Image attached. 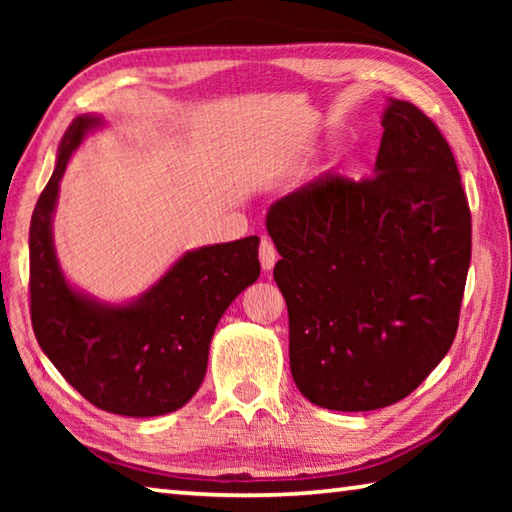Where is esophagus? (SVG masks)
I'll use <instances>...</instances> for the list:
<instances>
[{"label": "esophagus", "mask_w": 512, "mask_h": 512, "mask_svg": "<svg viewBox=\"0 0 512 512\" xmlns=\"http://www.w3.org/2000/svg\"><path fill=\"white\" fill-rule=\"evenodd\" d=\"M277 262V250L273 246L271 239H262V244H259V264H262L264 271H271Z\"/></svg>", "instance_id": "34e87169"}]
</instances>
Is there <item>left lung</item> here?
<instances>
[{"mask_svg": "<svg viewBox=\"0 0 512 512\" xmlns=\"http://www.w3.org/2000/svg\"><path fill=\"white\" fill-rule=\"evenodd\" d=\"M381 126L372 178L325 173L266 219L293 381L332 411L384 409L429 377L454 343L472 257L470 205L443 133L400 99Z\"/></svg>", "mask_w": 512, "mask_h": 512, "instance_id": "8db88e82", "label": "left lung"}]
</instances>
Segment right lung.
<instances>
[{"label":"right lung","instance_id":"obj_1","mask_svg":"<svg viewBox=\"0 0 512 512\" xmlns=\"http://www.w3.org/2000/svg\"><path fill=\"white\" fill-rule=\"evenodd\" d=\"M97 115L76 117L36 203L29 230L31 325L42 352L90 404L128 418L185 406L203 384L223 311L259 277L257 237L189 250L128 305L76 291L60 271L51 221L58 185Z\"/></svg>","mask_w":512,"mask_h":512}]
</instances>
